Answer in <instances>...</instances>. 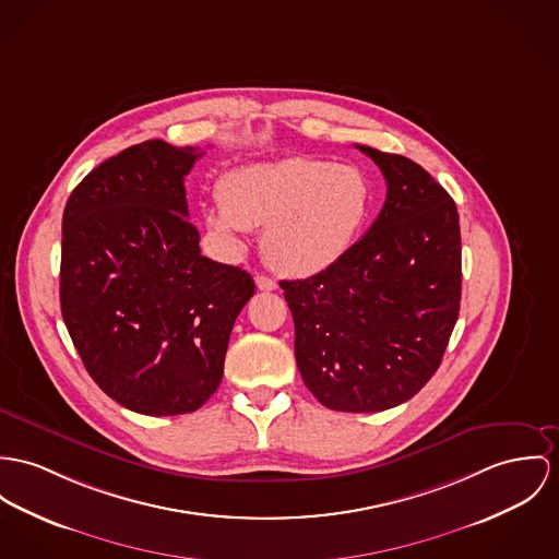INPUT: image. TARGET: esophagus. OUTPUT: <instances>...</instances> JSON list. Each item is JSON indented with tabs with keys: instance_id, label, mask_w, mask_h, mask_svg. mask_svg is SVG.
<instances>
[{
	"instance_id": "1",
	"label": "esophagus",
	"mask_w": 559,
	"mask_h": 559,
	"mask_svg": "<svg viewBox=\"0 0 559 559\" xmlns=\"http://www.w3.org/2000/svg\"><path fill=\"white\" fill-rule=\"evenodd\" d=\"M255 285H258L259 292H274L276 289V281H272L270 276H255Z\"/></svg>"
}]
</instances>
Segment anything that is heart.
Instances as JSON below:
<instances>
[{
  "label": "heart",
  "instance_id": "obj_1",
  "mask_svg": "<svg viewBox=\"0 0 559 559\" xmlns=\"http://www.w3.org/2000/svg\"><path fill=\"white\" fill-rule=\"evenodd\" d=\"M221 206L206 225L231 251L247 229H263L265 259L285 274L310 276L343 258L370 209L361 170L314 157L249 164L218 182Z\"/></svg>",
  "mask_w": 559,
  "mask_h": 559
}]
</instances>
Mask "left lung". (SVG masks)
<instances>
[{
	"label": "left lung",
	"mask_w": 559,
	"mask_h": 559,
	"mask_svg": "<svg viewBox=\"0 0 559 559\" xmlns=\"http://www.w3.org/2000/svg\"><path fill=\"white\" fill-rule=\"evenodd\" d=\"M357 148L385 176L381 213L336 263L281 287L312 395L377 413L411 400L442 361L460 314L462 238L455 202L419 164Z\"/></svg>",
	"instance_id": "left-lung-1"
}]
</instances>
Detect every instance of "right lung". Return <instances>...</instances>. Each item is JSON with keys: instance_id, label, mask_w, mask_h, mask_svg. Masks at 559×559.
<instances>
[{"instance_id": "add662e5", "label": "right lung", "mask_w": 559, "mask_h": 559, "mask_svg": "<svg viewBox=\"0 0 559 559\" xmlns=\"http://www.w3.org/2000/svg\"><path fill=\"white\" fill-rule=\"evenodd\" d=\"M195 146L146 140L86 174L63 211L61 314L86 372L151 417L198 411L223 379L249 272L200 253L185 176Z\"/></svg>"}]
</instances>
